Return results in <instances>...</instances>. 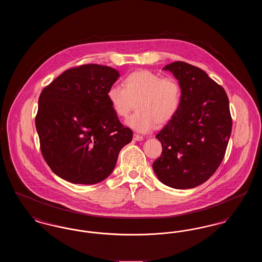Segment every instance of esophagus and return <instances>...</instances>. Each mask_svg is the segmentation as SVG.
<instances>
[{"label":"esophagus","mask_w":262,"mask_h":262,"mask_svg":"<svg viewBox=\"0 0 262 262\" xmlns=\"http://www.w3.org/2000/svg\"><path fill=\"white\" fill-rule=\"evenodd\" d=\"M134 140H136V141H141V140H143V137L135 134V135H134Z\"/></svg>","instance_id":"1"}]
</instances>
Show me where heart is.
<instances>
[{
  "label": "heart",
  "instance_id": "1",
  "mask_svg": "<svg viewBox=\"0 0 262 262\" xmlns=\"http://www.w3.org/2000/svg\"><path fill=\"white\" fill-rule=\"evenodd\" d=\"M107 99L113 111L125 118L136 102L137 111L125 122L138 133H148L156 124L164 125L172 120L182 103V88L178 80L149 71L132 73L124 86L113 84L107 90Z\"/></svg>",
  "mask_w": 262,
  "mask_h": 262
}]
</instances>
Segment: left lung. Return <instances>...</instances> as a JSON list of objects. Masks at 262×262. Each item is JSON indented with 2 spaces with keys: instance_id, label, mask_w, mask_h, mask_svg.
Returning a JSON list of instances; mask_svg holds the SVG:
<instances>
[{
  "instance_id": "8db88e82",
  "label": "left lung",
  "mask_w": 262,
  "mask_h": 262,
  "mask_svg": "<svg viewBox=\"0 0 262 262\" xmlns=\"http://www.w3.org/2000/svg\"><path fill=\"white\" fill-rule=\"evenodd\" d=\"M163 70L179 80L182 103L156 135L162 154L152 167L164 185L192 188L206 182L224 158L232 130L229 99L224 88L200 68L174 62Z\"/></svg>"
}]
</instances>
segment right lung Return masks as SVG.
Returning <instances> with one entry per match:
<instances>
[{
  "mask_svg": "<svg viewBox=\"0 0 262 262\" xmlns=\"http://www.w3.org/2000/svg\"><path fill=\"white\" fill-rule=\"evenodd\" d=\"M119 77L115 69L89 63L63 72L42 90L35 118L40 148L63 180L102 182L132 141L133 130L121 124L106 95Z\"/></svg>",
  "mask_w": 262,
  "mask_h": 262,
  "instance_id": "right-lung-1",
  "label": "right lung"
}]
</instances>
